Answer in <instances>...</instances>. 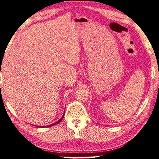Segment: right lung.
I'll list each match as a JSON object with an SVG mask.
<instances>
[{
    "mask_svg": "<svg viewBox=\"0 0 159 159\" xmlns=\"http://www.w3.org/2000/svg\"><path fill=\"white\" fill-rule=\"evenodd\" d=\"M0 74H1V73H0ZM63 117H64V115L62 116L61 119L58 120V121H57V122H55V123H54V124H52V125H48V126H43V127H50V126H52V125H56V124H58V123H59L60 122H61V120H62V119H63ZM37 127H38V126H37ZM40 127H41V126H40Z\"/></svg>",
    "mask_w": 159,
    "mask_h": 159,
    "instance_id": "1",
    "label": "right lung"
}]
</instances>
